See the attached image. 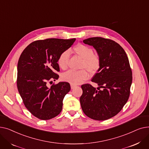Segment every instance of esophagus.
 Masks as SVG:
<instances>
[{"mask_svg": "<svg viewBox=\"0 0 149 149\" xmlns=\"http://www.w3.org/2000/svg\"><path fill=\"white\" fill-rule=\"evenodd\" d=\"M76 87H77L76 85H75V84H70V88H71L72 89L75 88Z\"/></svg>", "mask_w": 149, "mask_h": 149, "instance_id": "esophagus-1", "label": "esophagus"}]
</instances>
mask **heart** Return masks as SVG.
Instances as JSON below:
<instances>
[{"label": "heart", "instance_id": "obj_1", "mask_svg": "<svg viewBox=\"0 0 149 149\" xmlns=\"http://www.w3.org/2000/svg\"><path fill=\"white\" fill-rule=\"evenodd\" d=\"M74 52L83 59L80 69H83L78 71L69 70L61 75L62 79L74 84L81 83L88 79L89 71L91 74L95 73L100 66V60L98 56L93 54V49L90 47L84 45H77L73 49ZM69 58V52L68 50L60 53L57 60V63L61 69L67 68ZM87 70L86 71L85 70Z\"/></svg>", "mask_w": 149, "mask_h": 149}]
</instances>
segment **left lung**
I'll list each match as a JSON object with an SVG mask.
<instances>
[{
    "mask_svg": "<svg viewBox=\"0 0 149 149\" xmlns=\"http://www.w3.org/2000/svg\"><path fill=\"white\" fill-rule=\"evenodd\" d=\"M83 43L96 50L100 66L92 79L98 87L81 86V109L93 120H106L118 113L129 99L132 82L129 61L122 47L110 39L91 37Z\"/></svg>",
    "mask_w": 149,
    "mask_h": 149,
    "instance_id": "1",
    "label": "left lung"
}]
</instances>
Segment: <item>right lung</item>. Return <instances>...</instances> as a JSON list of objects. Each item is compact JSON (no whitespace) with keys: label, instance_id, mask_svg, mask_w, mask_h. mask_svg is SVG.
Returning <instances> with one entry per match:
<instances>
[{"label":"right lung","instance_id":"obj_1","mask_svg":"<svg viewBox=\"0 0 149 149\" xmlns=\"http://www.w3.org/2000/svg\"><path fill=\"white\" fill-rule=\"evenodd\" d=\"M75 38H48L30 43L17 64V89L28 110L38 119L50 120L61 111L63 100L70 90L68 82L48 86L59 76V55L71 46Z\"/></svg>","mask_w":149,"mask_h":149}]
</instances>
